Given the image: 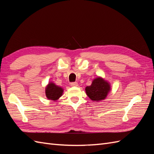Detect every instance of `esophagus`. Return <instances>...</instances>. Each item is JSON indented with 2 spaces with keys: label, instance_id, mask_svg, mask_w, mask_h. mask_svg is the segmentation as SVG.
I'll list each match as a JSON object with an SVG mask.
<instances>
[{
  "label": "esophagus",
  "instance_id": "1",
  "mask_svg": "<svg viewBox=\"0 0 154 154\" xmlns=\"http://www.w3.org/2000/svg\"><path fill=\"white\" fill-rule=\"evenodd\" d=\"M71 87H77V86H78V84L77 82H73V83H71Z\"/></svg>",
  "mask_w": 154,
  "mask_h": 154
}]
</instances>
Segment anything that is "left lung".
I'll return each instance as SVG.
<instances>
[{
	"instance_id": "8db88e82",
	"label": "left lung",
	"mask_w": 154,
	"mask_h": 154,
	"mask_svg": "<svg viewBox=\"0 0 154 154\" xmlns=\"http://www.w3.org/2000/svg\"><path fill=\"white\" fill-rule=\"evenodd\" d=\"M110 83L101 77H97L92 81L90 86L85 88L87 95L89 98L94 101L105 100L110 91Z\"/></svg>"
}]
</instances>
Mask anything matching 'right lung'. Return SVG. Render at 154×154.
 <instances>
[{
	"label": "right lung",
	"mask_w": 154,
	"mask_h": 154,
	"mask_svg": "<svg viewBox=\"0 0 154 154\" xmlns=\"http://www.w3.org/2000/svg\"><path fill=\"white\" fill-rule=\"evenodd\" d=\"M63 89L53 82H49L45 87V96L49 100L57 101L62 96Z\"/></svg>",
	"instance_id": "1"
}]
</instances>
